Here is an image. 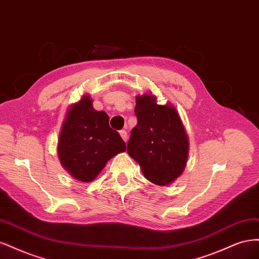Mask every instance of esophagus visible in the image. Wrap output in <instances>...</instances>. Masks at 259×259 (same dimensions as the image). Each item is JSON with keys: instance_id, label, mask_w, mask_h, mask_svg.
Returning <instances> with one entry per match:
<instances>
[{"instance_id": "1", "label": "esophagus", "mask_w": 259, "mask_h": 259, "mask_svg": "<svg viewBox=\"0 0 259 259\" xmlns=\"http://www.w3.org/2000/svg\"><path fill=\"white\" fill-rule=\"evenodd\" d=\"M120 136L122 137V139L124 140L125 143L127 142V133L125 132V131H120Z\"/></svg>"}]
</instances>
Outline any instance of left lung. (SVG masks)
<instances>
[{
	"mask_svg": "<svg viewBox=\"0 0 259 259\" xmlns=\"http://www.w3.org/2000/svg\"><path fill=\"white\" fill-rule=\"evenodd\" d=\"M137 125L132 130L127 153L145 177L158 186L174 183L183 174L189 153L184 124L171 104L158 105L152 94L136 96Z\"/></svg>",
	"mask_w": 259,
	"mask_h": 259,
	"instance_id": "left-lung-1",
	"label": "left lung"
}]
</instances>
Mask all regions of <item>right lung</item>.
<instances>
[{
  "label": "right lung",
  "mask_w": 259,
  "mask_h": 259,
  "mask_svg": "<svg viewBox=\"0 0 259 259\" xmlns=\"http://www.w3.org/2000/svg\"><path fill=\"white\" fill-rule=\"evenodd\" d=\"M125 150L119 133L109 126L108 114L94 109L89 94L70 106L59 133L57 153L62 167L73 178L93 182L109 160Z\"/></svg>",
  "instance_id": "add662e5"
}]
</instances>
